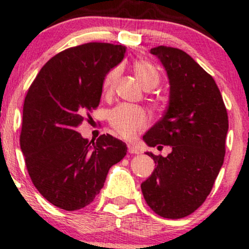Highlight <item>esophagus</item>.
Instances as JSON below:
<instances>
[{
  "label": "esophagus",
  "instance_id": "esophagus-1",
  "mask_svg": "<svg viewBox=\"0 0 249 249\" xmlns=\"http://www.w3.org/2000/svg\"><path fill=\"white\" fill-rule=\"evenodd\" d=\"M127 147H128V152H130V153H132V154H139V153H141V150H139L138 147L133 146V145L128 144Z\"/></svg>",
  "mask_w": 249,
  "mask_h": 249
}]
</instances>
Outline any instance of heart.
<instances>
[{"label":"heart","instance_id":"heart-1","mask_svg":"<svg viewBox=\"0 0 249 249\" xmlns=\"http://www.w3.org/2000/svg\"><path fill=\"white\" fill-rule=\"evenodd\" d=\"M133 71L141 81L142 85L145 89H153L158 85L160 81V75L152 63L138 59L132 64ZM121 68H112L105 75L103 79V90L105 93H111L115 89L119 76H121ZM108 122L119 136L123 138L131 139L137 133L141 132L147 126L146 112L142 107L131 104H121L110 111L108 113Z\"/></svg>","mask_w":249,"mask_h":249}]
</instances>
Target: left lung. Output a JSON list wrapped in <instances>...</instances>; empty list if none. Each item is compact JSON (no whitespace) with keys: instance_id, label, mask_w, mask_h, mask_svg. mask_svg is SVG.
Wrapping results in <instances>:
<instances>
[{"instance_id":"obj_1","label":"left lung","mask_w":249,"mask_h":249,"mask_svg":"<svg viewBox=\"0 0 249 249\" xmlns=\"http://www.w3.org/2000/svg\"><path fill=\"white\" fill-rule=\"evenodd\" d=\"M167 73L168 107L142 137L148 146L168 145L166 157L154 156L156 168L142 192L153 212L167 219L190 215L202 205L224 164L228 117L212 76L176 48H152Z\"/></svg>"}]
</instances>
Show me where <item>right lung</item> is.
Returning <instances> with one entry per match:
<instances>
[{
	"label": "right lung",
	"instance_id": "right-lung-1",
	"mask_svg": "<svg viewBox=\"0 0 249 249\" xmlns=\"http://www.w3.org/2000/svg\"><path fill=\"white\" fill-rule=\"evenodd\" d=\"M125 51L96 42L69 48L45 63L28 90L19 144L31 181L56 207L76 211L91 204L110 167L126 154V144L110 134L91 145L77 132Z\"/></svg>",
	"mask_w": 249,
	"mask_h": 249
}]
</instances>
